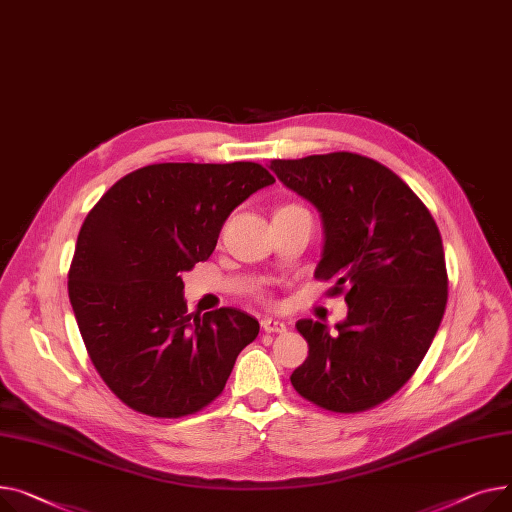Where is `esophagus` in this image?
I'll list each match as a JSON object with an SVG mask.
<instances>
[{"label":"esophagus","instance_id":"34e87169","mask_svg":"<svg viewBox=\"0 0 512 512\" xmlns=\"http://www.w3.org/2000/svg\"><path fill=\"white\" fill-rule=\"evenodd\" d=\"M264 333H285L287 330V324L283 320H277V318H262L260 322Z\"/></svg>","mask_w":512,"mask_h":512}]
</instances>
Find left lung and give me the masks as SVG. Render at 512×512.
Wrapping results in <instances>:
<instances>
[{"label": "left lung", "instance_id": "obj_1", "mask_svg": "<svg viewBox=\"0 0 512 512\" xmlns=\"http://www.w3.org/2000/svg\"><path fill=\"white\" fill-rule=\"evenodd\" d=\"M279 182L316 206L324 246L316 279L347 287V318L333 333L304 318L306 362L291 374L322 409H370L413 376L428 353L448 299L442 237L403 179L353 153L270 161Z\"/></svg>", "mask_w": 512, "mask_h": 512}]
</instances>
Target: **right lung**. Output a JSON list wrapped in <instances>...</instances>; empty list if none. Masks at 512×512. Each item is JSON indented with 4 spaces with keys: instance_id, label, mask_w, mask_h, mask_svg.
<instances>
[{
    "instance_id": "obj_1",
    "label": "right lung",
    "mask_w": 512,
    "mask_h": 512,
    "mask_svg": "<svg viewBox=\"0 0 512 512\" xmlns=\"http://www.w3.org/2000/svg\"><path fill=\"white\" fill-rule=\"evenodd\" d=\"M275 177L258 163H159L113 184L86 215L68 275L82 341L134 411L182 417L215 401L260 324L188 314L182 273L213 254L223 223Z\"/></svg>"
}]
</instances>
